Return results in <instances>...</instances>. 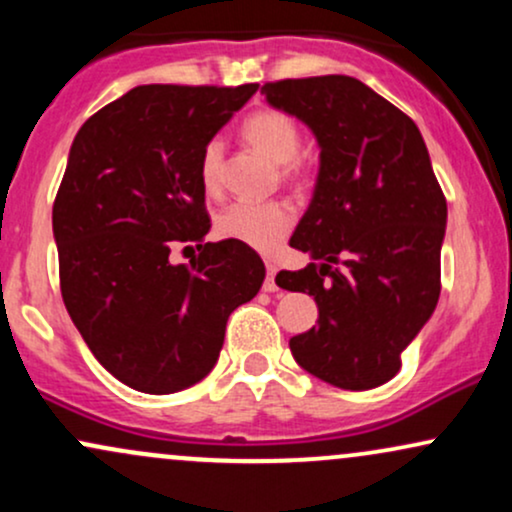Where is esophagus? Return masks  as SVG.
<instances>
[{
  "mask_svg": "<svg viewBox=\"0 0 512 512\" xmlns=\"http://www.w3.org/2000/svg\"><path fill=\"white\" fill-rule=\"evenodd\" d=\"M274 276H276V264H272V262H267V279H264V291H276L279 289V286H276V281H274Z\"/></svg>",
  "mask_w": 512,
  "mask_h": 512,
  "instance_id": "obj_1",
  "label": "esophagus"
}]
</instances>
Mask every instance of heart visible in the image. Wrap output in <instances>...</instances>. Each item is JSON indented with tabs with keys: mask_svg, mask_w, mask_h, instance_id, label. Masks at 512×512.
Wrapping results in <instances>:
<instances>
[{
	"mask_svg": "<svg viewBox=\"0 0 512 512\" xmlns=\"http://www.w3.org/2000/svg\"><path fill=\"white\" fill-rule=\"evenodd\" d=\"M240 134L252 149L260 151L279 166V175L289 182H298L305 173V163L298 156L301 132L286 113L264 108L245 117ZM199 178L209 192L221 187L223 178V144L211 139L199 158ZM293 226V211L284 202H236L226 207L216 219L221 238L238 240L248 248L269 252L274 250Z\"/></svg>",
	"mask_w": 512,
	"mask_h": 512,
	"instance_id": "1",
	"label": "heart"
}]
</instances>
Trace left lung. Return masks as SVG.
Masks as SVG:
<instances>
[{"instance_id": "1", "label": "left lung", "mask_w": 512, "mask_h": 512, "mask_svg": "<svg viewBox=\"0 0 512 512\" xmlns=\"http://www.w3.org/2000/svg\"><path fill=\"white\" fill-rule=\"evenodd\" d=\"M262 93L320 146L313 199L291 236L310 262L276 274L281 289L308 293L320 310L317 327L291 337V354L342 390L383 385L440 296L448 204L424 137L354 76L286 79Z\"/></svg>"}]
</instances>
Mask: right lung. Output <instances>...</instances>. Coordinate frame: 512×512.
Wrapping results in <instances>:
<instances>
[{"label": "right lung", "instance_id": "1", "mask_svg": "<svg viewBox=\"0 0 512 512\" xmlns=\"http://www.w3.org/2000/svg\"><path fill=\"white\" fill-rule=\"evenodd\" d=\"M257 84L137 86L76 132L52 207L67 313L120 383L170 395L207 378L226 320L257 296L264 262L238 240L202 243L199 158Z\"/></svg>", "mask_w": 512, "mask_h": 512}]
</instances>
